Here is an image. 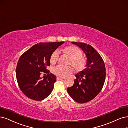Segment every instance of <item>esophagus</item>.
Listing matches in <instances>:
<instances>
[{"label":"esophagus","instance_id":"34e87169","mask_svg":"<svg viewBox=\"0 0 128 128\" xmlns=\"http://www.w3.org/2000/svg\"><path fill=\"white\" fill-rule=\"evenodd\" d=\"M64 79V78H61V77H56V80H62V79Z\"/></svg>","mask_w":128,"mask_h":128}]
</instances>
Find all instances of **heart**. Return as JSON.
Returning <instances> with one entry per match:
<instances>
[{"mask_svg":"<svg viewBox=\"0 0 128 128\" xmlns=\"http://www.w3.org/2000/svg\"><path fill=\"white\" fill-rule=\"evenodd\" d=\"M64 54L68 56L70 60L69 64H72L76 71L80 72L84 69L86 65V59L82 56V51L76 46H69L61 50ZM59 59V52L57 50L52 53L50 58L51 64H54L58 62ZM73 68L71 66L64 67L58 66L52 69V72L55 75L59 77H65L72 73Z\"/></svg>","mask_w":128,"mask_h":128,"instance_id":"heart-1","label":"heart"}]
</instances>
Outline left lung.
Segmentation results:
<instances>
[{
	"mask_svg": "<svg viewBox=\"0 0 128 128\" xmlns=\"http://www.w3.org/2000/svg\"><path fill=\"white\" fill-rule=\"evenodd\" d=\"M80 48L87 57L86 68L77 73L74 85L68 87L70 97L79 103L89 102L102 90L105 80L106 72L104 61L94 48L84 43L72 42Z\"/></svg>",
	"mask_w": 128,
	"mask_h": 128,
	"instance_id": "1",
	"label": "left lung"
}]
</instances>
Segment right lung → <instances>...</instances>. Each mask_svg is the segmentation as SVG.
Masks as SVG:
<instances>
[{
	"label": "right lung",
	"instance_id": "add662e5",
	"mask_svg": "<svg viewBox=\"0 0 128 128\" xmlns=\"http://www.w3.org/2000/svg\"><path fill=\"white\" fill-rule=\"evenodd\" d=\"M64 42L37 43L20 56L16 69V79L20 90L29 98L42 100L51 94L56 77L49 73L46 66H50L52 53ZM42 72L47 75L41 78Z\"/></svg>",
	"mask_w": 128,
	"mask_h": 128
}]
</instances>
